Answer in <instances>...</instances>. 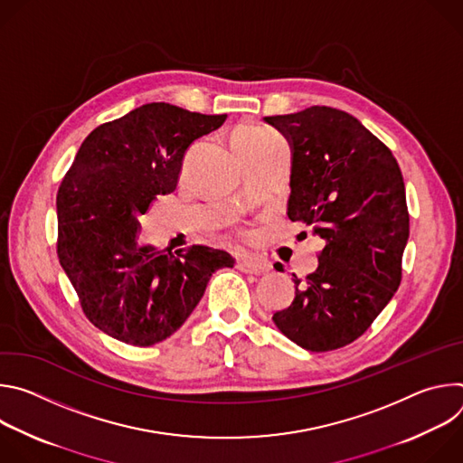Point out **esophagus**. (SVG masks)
Returning a JSON list of instances; mask_svg holds the SVG:
<instances>
[{"instance_id":"esophagus-1","label":"esophagus","mask_w":463,"mask_h":463,"mask_svg":"<svg viewBox=\"0 0 463 463\" xmlns=\"http://www.w3.org/2000/svg\"><path fill=\"white\" fill-rule=\"evenodd\" d=\"M238 263V269L249 275H261V273H268L269 271V263L260 258V256H252V254H243L238 256L236 260Z\"/></svg>"}]
</instances>
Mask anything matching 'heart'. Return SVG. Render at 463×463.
<instances>
[{
  "label": "heart",
  "instance_id": "b5f03b06",
  "mask_svg": "<svg viewBox=\"0 0 463 463\" xmlns=\"http://www.w3.org/2000/svg\"><path fill=\"white\" fill-rule=\"evenodd\" d=\"M277 141H280V137L275 136L273 131L263 129L260 126L245 124L234 134L232 146H234V150H254V148L273 145Z\"/></svg>",
  "mask_w": 463,
  "mask_h": 463
}]
</instances>
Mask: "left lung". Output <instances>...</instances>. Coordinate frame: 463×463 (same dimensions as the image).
<instances>
[{
    "label": "left lung",
    "instance_id": "left-lung-1",
    "mask_svg": "<svg viewBox=\"0 0 463 463\" xmlns=\"http://www.w3.org/2000/svg\"><path fill=\"white\" fill-rule=\"evenodd\" d=\"M291 148V222L324 243L318 268L298 280L289 307L273 320L309 352L361 337L402 282L409 240L405 183L392 152L354 115L311 106L263 117Z\"/></svg>",
    "mask_w": 463,
    "mask_h": 463
}]
</instances>
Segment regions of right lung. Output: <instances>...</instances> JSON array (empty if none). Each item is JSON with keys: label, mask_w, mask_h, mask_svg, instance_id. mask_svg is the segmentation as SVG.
I'll return each instance as SVG.
<instances>
[{"label": "right lung", "mask_w": 463, "mask_h": 463, "mask_svg": "<svg viewBox=\"0 0 463 463\" xmlns=\"http://www.w3.org/2000/svg\"><path fill=\"white\" fill-rule=\"evenodd\" d=\"M227 115L150 102L84 139L58 195V260L86 317L120 343L152 346L183 326L207 284L234 258L192 245L175 254L141 245L139 218L175 190L188 146Z\"/></svg>", "instance_id": "right-lung-1"}]
</instances>
